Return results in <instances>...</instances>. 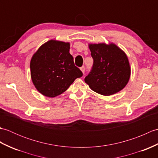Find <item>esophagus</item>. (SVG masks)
Here are the masks:
<instances>
[{"label": "esophagus", "instance_id": "esophagus-1", "mask_svg": "<svg viewBox=\"0 0 158 158\" xmlns=\"http://www.w3.org/2000/svg\"><path fill=\"white\" fill-rule=\"evenodd\" d=\"M80 70H81V72L83 73H85V68L84 66H82V67H81V68H80Z\"/></svg>", "mask_w": 158, "mask_h": 158}]
</instances>
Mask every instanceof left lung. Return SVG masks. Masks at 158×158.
<instances>
[{
	"label": "left lung",
	"instance_id": "8db88e82",
	"mask_svg": "<svg viewBox=\"0 0 158 158\" xmlns=\"http://www.w3.org/2000/svg\"><path fill=\"white\" fill-rule=\"evenodd\" d=\"M88 46L94 64L85 82L90 89L107 96L123 89L128 83L131 74L126 53L113 43H89Z\"/></svg>",
	"mask_w": 158,
	"mask_h": 158
}]
</instances>
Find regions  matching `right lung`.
Instances as JSON below:
<instances>
[{
  "label": "right lung",
  "instance_id": "obj_1",
  "mask_svg": "<svg viewBox=\"0 0 158 158\" xmlns=\"http://www.w3.org/2000/svg\"><path fill=\"white\" fill-rule=\"evenodd\" d=\"M69 51L70 43L52 39L33 54L30 63L32 81L43 96L53 98L62 94L82 77Z\"/></svg>",
  "mask_w": 158,
  "mask_h": 158
}]
</instances>
